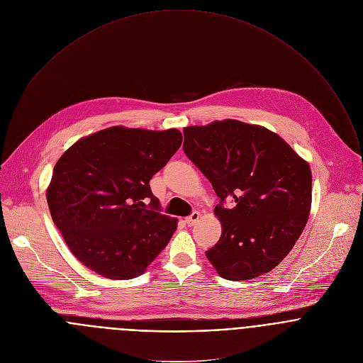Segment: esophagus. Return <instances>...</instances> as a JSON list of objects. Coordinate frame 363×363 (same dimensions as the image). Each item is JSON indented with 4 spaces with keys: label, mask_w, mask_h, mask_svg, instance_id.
Here are the masks:
<instances>
[{
    "label": "esophagus",
    "mask_w": 363,
    "mask_h": 363,
    "mask_svg": "<svg viewBox=\"0 0 363 363\" xmlns=\"http://www.w3.org/2000/svg\"><path fill=\"white\" fill-rule=\"evenodd\" d=\"M199 220H200V213H199V211H194V213H191L190 217L186 218V224H187L189 227H193V225L197 224Z\"/></svg>",
    "instance_id": "obj_1"
}]
</instances>
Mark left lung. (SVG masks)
I'll list each match as a JSON object with an SVG mask.
<instances>
[{
  "instance_id": "obj_1",
  "label": "left lung",
  "mask_w": 363,
  "mask_h": 363,
  "mask_svg": "<svg viewBox=\"0 0 363 363\" xmlns=\"http://www.w3.org/2000/svg\"><path fill=\"white\" fill-rule=\"evenodd\" d=\"M186 156L210 180L221 237L206 251L220 277L245 281L269 272L292 250L311 211L308 162L277 133L234 119L183 129ZM233 198L236 206L224 209Z\"/></svg>"
}]
</instances>
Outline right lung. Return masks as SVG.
<instances>
[{"instance_id":"1","label":"right lung","mask_w":363,"mask_h":363,"mask_svg":"<svg viewBox=\"0 0 363 363\" xmlns=\"http://www.w3.org/2000/svg\"><path fill=\"white\" fill-rule=\"evenodd\" d=\"M177 129L113 126L74 143L57 162L47 201L72 254L109 279L142 275L177 218L160 213L150 179L179 150Z\"/></svg>"}]
</instances>
